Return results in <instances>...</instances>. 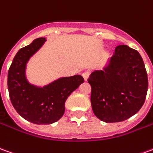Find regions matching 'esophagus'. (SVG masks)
Here are the masks:
<instances>
[{
    "label": "esophagus",
    "instance_id": "esophagus-1",
    "mask_svg": "<svg viewBox=\"0 0 153 153\" xmlns=\"http://www.w3.org/2000/svg\"><path fill=\"white\" fill-rule=\"evenodd\" d=\"M89 75H90V72H89V71H84L83 73H82V76H83V78L85 81L88 80V78L89 77Z\"/></svg>",
    "mask_w": 153,
    "mask_h": 153
}]
</instances>
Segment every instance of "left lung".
Segmentation results:
<instances>
[{
    "label": "left lung",
    "instance_id": "obj_1",
    "mask_svg": "<svg viewBox=\"0 0 153 153\" xmlns=\"http://www.w3.org/2000/svg\"><path fill=\"white\" fill-rule=\"evenodd\" d=\"M91 104L97 117L106 123L124 121L138 112L146 99L148 79L138 51L119 45L103 71L88 79Z\"/></svg>",
    "mask_w": 153,
    "mask_h": 153
}]
</instances>
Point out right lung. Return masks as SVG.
I'll list each match as a JSON object with an SVG mask.
<instances>
[{
	"label": "right lung",
	"mask_w": 153,
	"mask_h": 153,
	"mask_svg": "<svg viewBox=\"0 0 153 153\" xmlns=\"http://www.w3.org/2000/svg\"><path fill=\"white\" fill-rule=\"evenodd\" d=\"M45 42L39 38L18 50L8 71L7 86L14 108L22 117L37 125L52 124L65 112L70 94L84 82L80 75L61 77L43 88L28 83L25 76L27 62Z\"/></svg>",
	"instance_id": "obj_1"
}]
</instances>
